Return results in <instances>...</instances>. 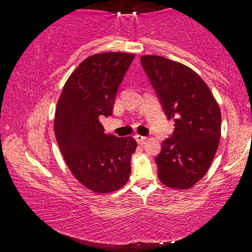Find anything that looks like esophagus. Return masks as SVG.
<instances>
[{
    "label": "esophagus",
    "instance_id": "esophagus-1",
    "mask_svg": "<svg viewBox=\"0 0 252 252\" xmlns=\"http://www.w3.org/2000/svg\"><path fill=\"white\" fill-rule=\"evenodd\" d=\"M147 139H148V136H144V135H135V140H136V142L138 143H140V144H142V143H144L147 141Z\"/></svg>",
    "mask_w": 252,
    "mask_h": 252
}]
</instances>
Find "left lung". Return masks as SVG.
I'll return each mask as SVG.
<instances>
[{"label":"left lung","instance_id":"left-lung-1","mask_svg":"<svg viewBox=\"0 0 252 252\" xmlns=\"http://www.w3.org/2000/svg\"><path fill=\"white\" fill-rule=\"evenodd\" d=\"M173 134L162 142L156 157L158 177L164 186L187 190L204 177L218 150L221 112L217 100L198 73L160 55H142Z\"/></svg>","mask_w":252,"mask_h":252}]
</instances>
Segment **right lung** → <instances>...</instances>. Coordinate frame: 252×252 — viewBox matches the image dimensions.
Segmentation results:
<instances>
[{"label":"right lung","instance_id":"right-lung-1","mask_svg":"<svg viewBox=\"0 0 252 252\" xmlns=\"http://www.w3.org/2000/svg\"><path fill=\"white\" fill-rule=\"evenodd\" d=\"M133 59V53L122 52L87 58L66 80L55 109L60 151L76 180L95 193L117 191L130 178L138 143L132 136L104 133L100 117L112 114L118 88Z\"/></svg>","mask_w":252,"mask_h":252}]
</instances>
